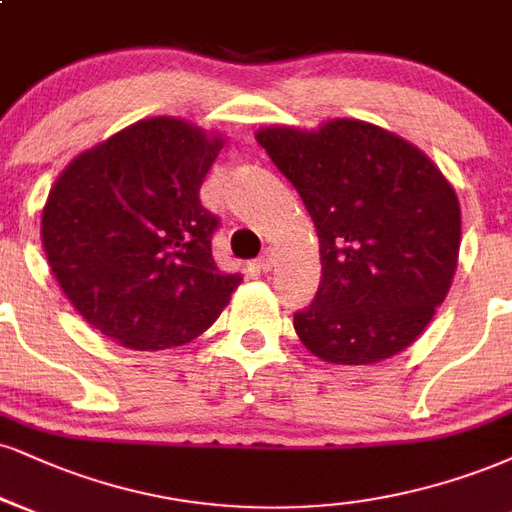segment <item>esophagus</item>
Instances as JSON below:
<instances>
[{"mask_svg":"<svg viewBox=\"0 0 512 512\" xmlns=\"http://www.w3.org/2000/svg\"><path fill=\"white\" fill-rule=\"evenodd\" d=\"M274 262H276L274 250H272V248H267V250L262 252L260 257H257V269H262V272H269V269L274 267Z\"/></svg>","mask_w":512,"mask_h":512,"instance_id":"34e87169","label":"esophagus"}]
</instances>
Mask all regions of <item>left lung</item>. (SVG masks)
<instances>
[{"mask_svg": "<svg viewBox=\"0 0 512 512\" xmlns=\"http://www.w3.org/2000/svg\"><path fill=\"white\" fill-rule=\"evenodd\" d=\"M267 150L303 197L319 236L322 281L293 326L336 365H372L422 334L451 288L460 207L415 145L365 121L319 131L264 128Z\"/></svg>", "mask_w": 512, "mask_h": 512, "instance_id": "8db88e82", "label": "left lung"}]
</instances>
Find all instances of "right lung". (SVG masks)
<instances>
[{
  "label": "right lung",
  "mask_w": 512,
  "mask_h": 512,
  "mask_svg": "<svg viewBox=\"0 0 512 512\" xmlns=\"http://www.w3.org/2000/svg\"><path fill=\"white\" fill-rule=\"evenodd\" d=\"M221 150L186 121H138L66 166L42 245L85 322L133 350L183 346L214 324L240 274L212 257L219 217L200 186Z\"/></svg>",
  "instance_id": "right-lung-1"
}]
</instances>
